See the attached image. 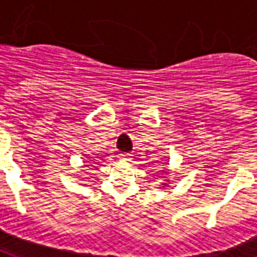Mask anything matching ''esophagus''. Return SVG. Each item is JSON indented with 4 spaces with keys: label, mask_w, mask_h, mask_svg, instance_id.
<instances>
[{
    "label": "esophagus",
    "mask_w": 257,
    "mask_h": 257,
    "mask_svg": "<svg viewBox=\"0 0 257 257\" xmlns=\"http://www.w3.org/2000/svg\"><path fill=\"white\" fill-rule=\"evenodd\" d=\"M121 160H131V155L130 153H121L120 156H119Z\"/></svg>",
    "instance_id": "34e87169"
}]
</instances>
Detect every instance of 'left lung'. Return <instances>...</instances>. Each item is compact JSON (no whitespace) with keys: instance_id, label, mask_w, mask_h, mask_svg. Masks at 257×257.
<instances>
[{"instance_id":"1","label":"left lung","mask_w":257,"mask_h":257,"mask_svg":"<svg viewBox=\"0 0 257 257\" xmlns=\"http://www.w3.org/2000/svg\"><path fill=\"white\" fill-rule=\"evenodd\" d=\"M164 185H166V183H164Z\"/></svg>"}]
</instances>
